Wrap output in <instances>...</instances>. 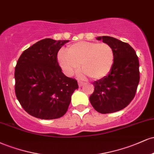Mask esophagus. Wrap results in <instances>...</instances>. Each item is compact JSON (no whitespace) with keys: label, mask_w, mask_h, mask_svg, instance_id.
Returning a JSON list of instances; mask_svg holds the SVG:
<instances>
[{"label":"esophagus","mask_w":154,"mask_h":154,"mask_svg":"<svg viewBox=\"0 0 154 154\" xmlns=\"http://www.w3.org/2000/svg\"><path fill=\"white\" fill-rule=\"evenodd\" d=\"M83 84H84V83H83L82 82H81V81H78L79 87H82V86L83 85Z\"/></svg>","instance_id":"esophagus-1"}]
</instances>
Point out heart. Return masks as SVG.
<instances>
[{
    "mask_svg": "<svg viewBox=\"0 0 154 154\" xmlns=\"http://www.w3.org/2000/svg\"><path fill=\"white\" fill-rule=\"evenodd\" d=\"M66 52L60 51L59 64L65 74L71 76L82 66L83 75L93 79H100L109 75L114 61V52L105 43L81 41L72 44Z\"/></svg>",
    "mask_w": 154,
    "mask_h": 154,
    "instance_id": "obj_1",
    "label": "heart"
}]
</instances>
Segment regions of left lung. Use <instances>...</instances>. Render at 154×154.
Returning <instances> with one entry per match:
<instances>
[{"label": "left lung", "mask_w": 154, "mask_h": 154, "mask_svg": "<svg viewBox=\"0 0 154 154\" xmlns=\"http://www.w3.org/2000/svg\"><path fill=\"white\" fill-rule=\"evenodd\" d=\"M96 39L111 45L114 61L109 75L93 82L90 102L98 112L114 113L126 107L135 97L140 80L138 58L128 43L109 36Z\"/></svg>", "instance_id": "1"}]
</instances>
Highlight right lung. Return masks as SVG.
<instances>
[{
    "instance_id": "right-lung-1",
    "label": "right lung",
    "mask_w": 154,
    "mask_h": 154,
    "mask_svg": "<svg viewBox=\"0 0 154 154\" xmlns=\"http://www.w3.org/2000/svg\"><path fill=\"white\" fill-rule=\"evenodd\" d=\"M68 42L43 39L24 51L17 61L16 95L23 109L35 117H61L78 88L77 80L64 75L57 61L58 52Z\"/></svg>"
}]
</instances>
